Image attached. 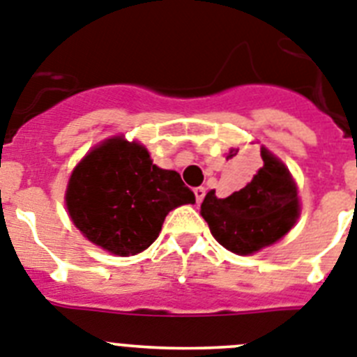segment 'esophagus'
Returning a JSON list of instances; mask_svg holds the SVG:
<instances>
[{"label": "esophagus", "mask_w": 357, "mask_h": 357, "mask_svg": "<svg viewBox=\"0 0 357 357\" xmlns=\"http://www.w3.org/2000/svg\"><path fill=\"white\" fill-rule=\"evenodd\" d=\"M204 194H206V190H204L202 186H197V188H194V195H195V201H197V204L202 201V199H204Z\"/></svg>", "instance_id": "obj_1"}]
</instances>
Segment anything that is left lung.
I'll use <instances>...</instances> for the list:
<instances>
[{
	"label": "left lung",
	"instance_id": "obj_1",
	"mask_svg": "<svg viewBox=\"0 0 357 357\" xmlns=\"http://www.w3.org/2000/svg\"><path fill=\"white\" fill-rule=\"evenodd\" d=\"M238 149H231L227 160ZM263 167L249 183L229 197L210 190L201 204V215L220 245L236 255H252L278 242L298 217L297 185L284 163L261 147Z\"/></svg>",
	"mask_w": 357,
	"mask_h": 357
}]
</instances>
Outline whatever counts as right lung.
Wrapping results in <instances>:
<instances>
[{
  "instance_id": "obj_1",
  "label": "right lung",
  "mask_w": 357,
  "mask_h": 357,
  "mask_svg": "<svg viewBox=\"0 0 357 357\" xmlns=\"http://www.w3.org/2000/svg\"><path fill=\"white\" fill-rule=\"evenodd\" d=\"M176 171L153 163L139 142L105 140L76 165L66 204L86 240L117 256H133L158 238L167 213L194 204Z\"/></svg>"
}]
</instances>
